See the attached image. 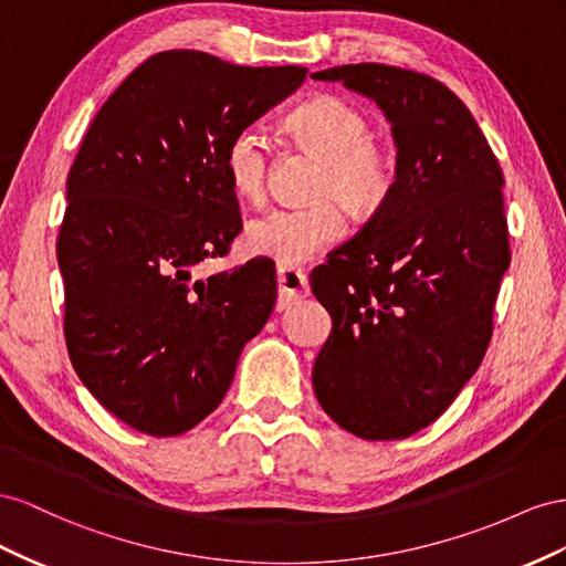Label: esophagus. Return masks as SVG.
<instances>
[{"label":"esophagus","mask_w":566,"mask_h":566,"mask_svg":"<svg viewBox=\"0 0 566 566\" xmlns=\"http://www.w3.org/2000/svg\"><path fill=\"white\" fill-rule=\"evenodd\" d=\"M277 311H286L301 298L308 296V280L301 270L280 268L277 270Z\"/></svg>","instance_id":"esophagus-1"}]
</instances>
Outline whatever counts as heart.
<instances>
[{
	"label": "heart",
	"mask_w": 566,
	"mask_h": 566,
	"mask_svg": "<svg viewBox=\"0 0 566 566\" xmlns=\"http://www.w3.org/2000/svg\"><path fill=\"white\" fill-rule=\"evenodd\" d=\"M286 127L322 160L313 187L317 199H336L353 218H373L389 201L396 177L394 160L369 142L373 127L360 108L338 96H319L296 108ZM268 160L261 127L247 125L230 137L222 166L239 199L258 201L263 197ZM342 232V216L329 201L301 208L280 206L247 224L244 247L280 268H294L329 249Z\"/></svg>",
	"instance_id": "b5f03b06"
}]
</instances>
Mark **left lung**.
Returning <instances> with one entry per match:
<instances>
[{"instance_id":"obj_1","label":"left lung","mask_w":566,"mask_h":566,"mask_svg":"<svg viewBox=\"0 0 566 566\" xmlns=\"http://www.w3.org/2000/svg\"><path fill=\"white\" fill-rule=\"evenodd\" d=\"M373 99L391 123V197L311 272L332 332L313 389L365 441L408 439L441 417L489 348L510 265L503 170L439 80L384 63L313 73Z\"/></svg>"}]
</instances>
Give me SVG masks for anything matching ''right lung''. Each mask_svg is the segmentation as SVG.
<instances>
[{
  "label": "right lung",
  "mask_w": 566,
  "mask_h": 566,
  "mask_svg": "<svg viewBox=\"0 0 566 566\" xmlns=\"http://www.w3.org/2000/svg\"><path fill=\"white\" fill-rule=\"evenodd\" d=\"M303 80L298 66L160 52L123 80L80 144L56 241L63 329L80 381L127 427H197L268 322L277 298L268 258L197 272L241 228L222 166L230 137Z\"/></svg>",
  "instance_id": "add662e5"
}]
</instances>
